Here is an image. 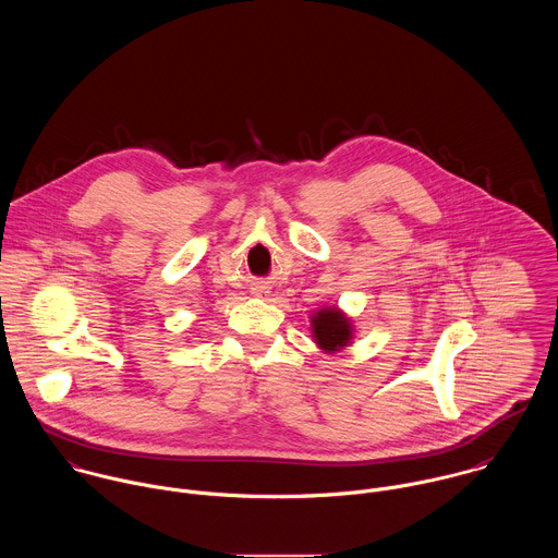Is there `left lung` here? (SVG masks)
<instances>
[{
    "label": "left lung",
    "instance_id": "obj_1",
    "mask_svg": "<svg viewBox=\"0 0 558 558\" xmlns=\"http://www.w3.org/2000/svg\"><path fill=\"white\" fill-rule=\"evenodd\" d=\"M312 337L319 350L326 354H335L352 343L354 326L339 307H322L312 314Z\"/></svg>",
    "mask_w": 558,
    "mask_h": 558
}]
</instances>
